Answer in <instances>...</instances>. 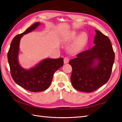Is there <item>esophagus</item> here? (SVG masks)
Instances as JSON below:
<instances>
[{
	"label": "esophagus",
	"instance_id": "34e87169",
	"mask_svg": "<svg viewBox=\"0 0 122 122\" xmlns=\"http://www.w3.org/2000/svg\"><path fill=\"white\" fill-rule=\"evenodd\" d=\"M69 59L68 58L65 57L64 58V64L68 63L69 62Z\"/></svg>",
	"mask_w": 122,
	"mask_h": 122
}]
</instances>
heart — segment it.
<instances>
[{
    "instance_id": "heart-1",
    "label": "heart",
    "mask_w": 122,
    "mask_h": 122,
    "mask_svg": "<svg viewBox=\"0 0 122 122\" xmlns=\"http://www.w3.org/2000/svg\"><path fill=\"white\" fill-rule=\"evenodd\" d=\"M74 30L66 33L62 36L61 41L63 43H69L75 39L73 43L70 46V50L71 52H78L81 49L86 43L88 37L87 34L83 32ZM80 35H79V34Z\"/></svg>"
}]
</instances>
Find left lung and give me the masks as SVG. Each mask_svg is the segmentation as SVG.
Listing matches in <instances>:
<instances>
[{
    "label": "left lung",
    "instance_id": "8db88e82",
    "mask_svg": "<svg viewBox=\"0 0 122 122\" xmlns=\"http://www.w3.org/2000/svg\"><path fill=\"white\" fill-rule=\"evenodd\" d=\"M95 31V45L69 62L72 68L71 83L80 92H92L107 82L114 63L115 53L109 38L100 31Z\"/></svg>",
    "mask_w": 122,
    "mask_h": 122
}]
</instances>
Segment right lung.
<instances>
[{
    "label": "right lung",
    "mask_w": 122,
    "mask_h": 122,
    "mask_svg": "<svg viewBox=\"0 0 122 122\" xmlns=\"http://www.w3.org/2000/svg\"><path fill=\"white\" fill-rule=\"evenodd\" d=\"M41 25L36 22L24 33L13 39L7 54L12 77L21 87L31 92H40L47 89L50 85L54 73L64 64L63 59L46 58L34 67L25 69L20 64L19 55L20 44L24 35L34 30Z\"/></svg>",
    "instance_id": "right-lung-1"
}]
</instances>
